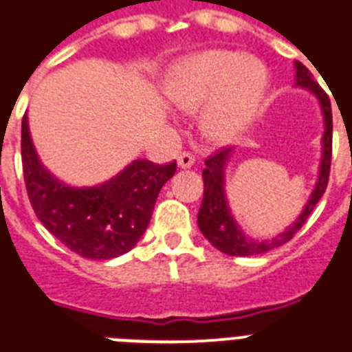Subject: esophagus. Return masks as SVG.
Here are the masks:
<instances>
[{
  "instance_id": "1",
  "label": "esophagus",
  "mask_w": 352,
  "mask_h": 352,
  "mask_svg": "<svg viewBox=\"0 0 352 352\" xmlns=\"http://www.w3.org/2000/svg\"><path fill=\"white\" fill-rule=\"evenodd\" d=\"M194 156L190 155V153H179L178 155V167L179 169H188V167H192L194 165Z\"/></svg>"
}]
</instances>
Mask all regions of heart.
<instances>
[{"instance_id": "b5f03b06", "label": "heart", "mask_w": 352, "mask_h": 352, "mask_svg": "<svg viewBox=\"0 0 352 352\" xmlns=\"http://www.w3.org/2000/svg\"><path fill=\"white\" fill-rule=\"evenodd\" d=\"M267 69L254 56L206 50L179 60L165 78V94L187 113L201 111V131L212 142H231L262 107Z\"/></svg>"}]
</instances>
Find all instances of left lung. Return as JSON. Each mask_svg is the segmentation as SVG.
I'll return each instance as SVG.
<instances>
[{
	"instance_id": "8db88e82",
	"label": "left lung",
	"mask_w": 352,
	"mask_h": 352,
	"mask_svg": "<svg viewBox=\"0 0 352 352\" xmlns=\"http://www.w3.org/2000/svg\"><path fill=\"white\" fill-rule=\"evenodd\" d=\"M296 87L306 89L308 92L319 99L320 110L324 117V135H322V160L319 165V178L315 183L310 199L302 208L301 215L296 219L294 224L287 228L283 233H279L272 240H254L245 236L239 222L231 215L230 205H228L226 190H224V173H226L228 160L231 156V147H224L213 156L206 158L205 170H203V182H205V194L201 203L199 213H197V226L201 233L208 239L213 248H217L221 253L230 256H253V254H263L270 249L287 244L288 240L301 230L306 219L310 217L315 205L324 196L329 179V167H331V139H333V116L331 103L327 94L320 89V85L314 80L311 73L301 62H296Z\"/></svg>"
}]
</instances>
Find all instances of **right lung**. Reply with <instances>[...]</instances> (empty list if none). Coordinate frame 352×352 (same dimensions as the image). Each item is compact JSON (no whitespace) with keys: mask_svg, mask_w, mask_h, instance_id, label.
<instances>
[{"mask_svg":"<svg viewBox=\"0 0 352 352\" xmlns=\"http://www.w3.org/2000/svg\"><path fill=\"white\" fill-rule=\"evenodd\" d=\"M21 156L38 221L65 248L89 260H110L133 249L151 221L162 187L176 173V162L135 160L101 185L69 187L38 160L26 116L21 126Z\"/></svg>","mask_w":352,"mask_h":352,"instance_id":"1","label":"right lung"}]
</instances>
